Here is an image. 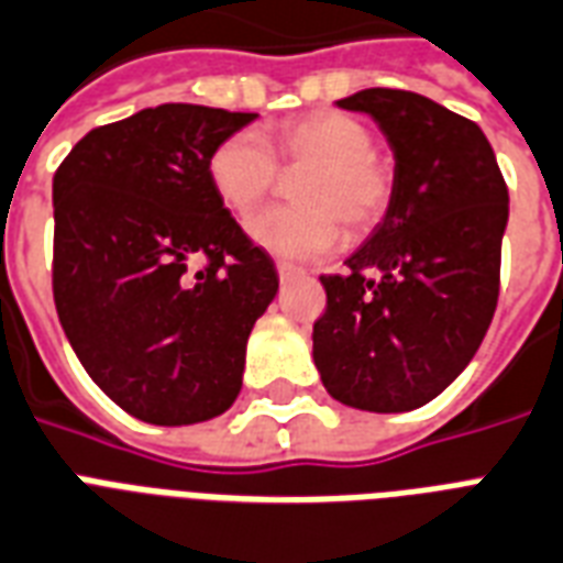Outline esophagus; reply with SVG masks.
Wrapping results in <instances>:
<instances>
[{
    "mask_svg": "<svg viewBox=\"0 0 563 563\" xmlns=\"http://www.w3.org/2000/svg\"><path fill=\"white\" fill-rule=\"evenodd\" d=\"M276 269H278V278H282V282H290V278L302 273V269L296 267V264H287V261H278Z\"/></svg>",
    "mask_w": 563,
    "mask_h": 563,
    "instance_id": "obj_1",
    "label": "esophagus"
}]
</instances>
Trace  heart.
I'll list each match as a JSON object with an SVG mask.
<instances>
[{
	"instance_id": "b5f03b06",
	"label": "heart",
	"mask_w": 563,
	"mask_h": 563,
	"mask_svg": "<svg viewBox=\"0 0 563 563\" xmlns=\"http://www.w3.org/2000/svg\"><path fill=\"white\" fill-rule=\"evenodd\" d=\"M287 173H302L294 187L299 205L255 213L246 232L278 258H322L343 238L361 241L385 222L394 205L396 178L376 155L367 125L341 111L299 117L278 129L269 146L243 129L213 146L208 181L229 211L250 213Z\"/></svg>"
}]
</instances>
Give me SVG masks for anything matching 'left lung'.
Returning a JSON list of instances; mask_svg holds the SVG:
<instances>
[{
	"label": "left lung",
	"instance_id": "obj_1",
	"mask_svg": "<svg viewBox=\"0 0 563 563\" xmlns=\"http://www.w3.org/2000/svg\"><path fill=\"white\" fill-rule=\"evenodd\" d=\"M369 114L396 158L385 222L341 276H320L313 364L338 402L376 413L443 394L485 341L499 299L508 187L485 132L411 90L341 99Z\"/></svg>",
	"mask_w": 563,
	"mask_h": 563
}]
</instances>
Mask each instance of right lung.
<instances>
[{
  "label": "right lung",
  "instance_id": "obj_1",
  "mask_svg": "<svg viewBox=\"0 0 563 563\" xmlns=\"http://www.w3.org/2000/svg\"><path fill=\"white\" fill-rule=\"evenodd\" d=\"M255 117L143 108L87 132L52 178L64 334L87 376L152 426L232 408L250 331L278 290L273 258L208 181L213 146Z\"/></svg>",
  "mask_w": 563,
  "mask_h": 563
}]
</instances>
